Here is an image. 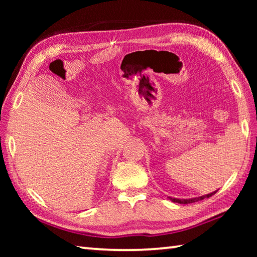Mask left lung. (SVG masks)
<instances>
[{"label": "left lung", "instance_id": "left-lung-1", "mask_svg": "<svg viewBox=\"0 0 257 257\" xmlns=\"http://www.w3.org/2000/svg\"><path fill=\"white\" fill-rule=\"evenodd\" d=\"M214 194H215V191H214V193H211V194L204 195V196L197 197V198H190V199H178V198H171V197H170V199H171L172 202H175V203H179V204H189V203H194V202L202 201V199H204V198H208V197H211L212 195H214Z\"/></svg>", "mask_w": 257, "mask_h": 257}]
</instances>
